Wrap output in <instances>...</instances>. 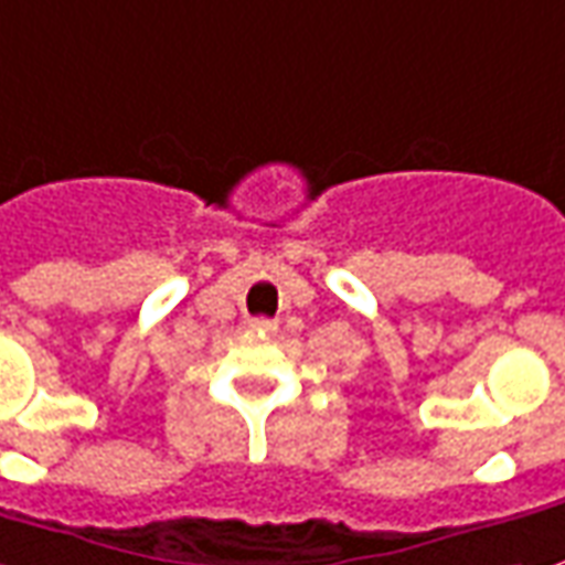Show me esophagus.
Listing matches in <instances>:
<instances>
[{"instance_id": "1", "label": "esophagus", "mask_w": 565, "mask_h": 565, "mask_svg": "<svg viewBox=\"0 0 565 565\" xmlns=\"http://www.w3.org/2000/svg\"><path fill=\"white\" fill-rule=\"evenodd\" d=\"M250 331L253 333H275L278 331V324H275V321H268V318H253Z\"/></svg>"}]
</instances>
